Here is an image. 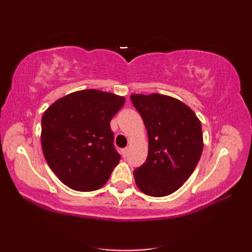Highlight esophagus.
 <instances>
[{
    "label": "esophagus",
    "instance_id": "1",
    "mask_svg": "<svg viewBox=\"0 0 252 252\" xmlns=\"http://www.w3.org/2000/svg\"><path fill=\"white\" fill-rule=\"evenodd\" d=\"M127 153H128V150H127V148H125V149H123V150H122V156H123L124 158H126V157H127Z\"/></svg>",
    "mask_w": 252,
    "mask_h": 252
}]
</instances>
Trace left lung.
I'll return each instance as SVG.
<instances>
[{"instance_id":"8db88e82","label":"left lung","mask_w":252,"mask_h":252,"mask_svg":"<svg viewBox=\"0 0 252 252\" xmlns=\"http://www.w3.org/2000/svg\"><path fill=\"white\" fill-rule=\"evenodd\" d=\"M148 129L149 154L134 170L139 190L153 197L175 192L191 176L203 152L202 125L195 113L171 96L131 94Z\"/></svg>"}]
</instances>
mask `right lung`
<instances>
[{
    "instance_id": "1",
    "label": "right lung",
    "mask_w": 252,
    "mask_h": 252,
    "mask_svg": "<svg viewBox=\"0 0 252 252\" xmlns=\"http://www.w3.org/2000/svg\"><path fill=\"white\" fill-rule=\"evenodd\" d=\"M124 96L94 89L54 102L41 119V148L49 168L67 187L96 190L107 183L121 156L110 121Z\"/></svg>"
}]
</instances>
